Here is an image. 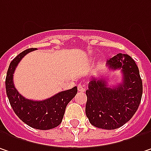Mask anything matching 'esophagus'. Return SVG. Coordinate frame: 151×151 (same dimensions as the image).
I'll list each match as a JSON object with an SVG mask.
<instances>
[{
    "label": "esophagus",
    "instance_id": "obj_1",
    "mask_svg": "<svg viewBox=\"0 0 151 151\" xmlns=\"http://www.w3.org/2000/svg\"><path fill=\"white\" fill-rule=\"evenodd\" d=\"M78 91H85V90H86V86H84V85H82V84H79L78 86Z\"/></svg>",
    "mask_w": 151,
    "mask_h": 151
}]
</instances>
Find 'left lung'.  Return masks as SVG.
<instances>
[{
  "mask_svg": "<svg viewBox=\"0 0 151 151\" xmlns=\"http://www.w3.org/2000/svg\"><path fill=\"white\" fill-rule=\"evenodd\" d=\"M107 66L111 70H121L122 83L111 87L103 77L91 78L86 91V114L93 126L114 130L136 113L142 99L143 83L136 62L127 54H116L107 60Z\"/></svg>",
  "mask_w": 151,
  "mask_h": 151,
  "instance_id": "obj_1",
  "label": "left lung"
}]
</instances>
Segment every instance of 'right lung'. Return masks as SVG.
Returning a JSON list of instances; mask_svg holds the SVG:
<instances>
[{
	"mask_svg": "<svg viewBox=\"0 0 151 151\" xmlns=\"http://www.w3.org/2000/svg\"><path fill=\"white\" fill-rule=\"evenodd\" d=\"M35 50V48L27 49L11 61L6 77V91L14 113L22 122L35 129L50 130L60 124L66 105L75 97L78 88L74 86L41 101L27 99L21 95L14 85V73L21 59Z\"/></svg>",
	"mask_w": 151,
	"mask_h": 151,
	"instance_id": "right-lung-1",
	"label": "right lung"
}]
</instances>
